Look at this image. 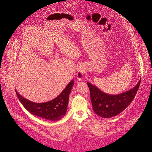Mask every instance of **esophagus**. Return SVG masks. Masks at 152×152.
Wrapping results in <instances>:
<instances>
[{
    "instance_id": "1",
    "label": "esophagus",
    "mask_w": 152,
    "mask_h": 152,
    "mask_svg": "<svg viewBox=\"0 0 152 152\" xmlns=\"http://www.w3.org/2000/svg\"><path fill=\"white\" fill-rule=\"evenodd\" d=\"M85 67L84 66L81 65L77 68V78L78 80H82L83 79V77H84V75L85 73Z\"/></svg>"
}]
</instances>
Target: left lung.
I'll return each instance as SVG.
<instances>
[{"mask_svg":"<svg viewBox=\"0 0 152 152\" xmlns=\"http://www.w3.org/2000/svg\"><path fill=\"white\" fill-rule=\"evenodd\" d=\"M141 80L133 88L118 95H109L87 82L90 91L93 109L103 118H110L119 114L133 101L139 88Z\"/></svg>","mask_w":152,"mask_h":152,"instance_id":"obj_1","label":"left lung"}]
</instances>
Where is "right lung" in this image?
I'll return each instance as SVG.
<instances>
[{"mask_svg":"<svg viewBox=\"0 0 152 152\" xmlns=\"http://www.w3.org/2000/svg\"><path fill=\"white\" fill-rule=\"evenodd\" d=\"M74 85V80L69 83L65 89L56 99L45 103H35L28 100L16 91L18 99L22 105L31 114L48 121H58L64 115L67 111L69 95Z\"/></svg>","mask_w":152,"mask_h":152,"instance_id":"1","label":"right lung"}]
</instances>
